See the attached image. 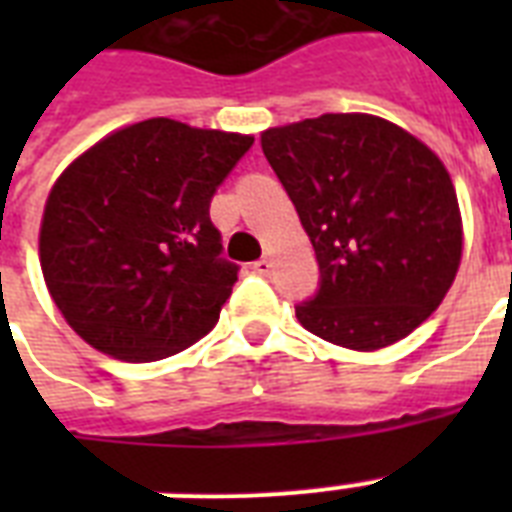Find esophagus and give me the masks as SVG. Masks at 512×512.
<instances>
[{
  "label": "esophagus",
  "instance_id": "1",
  "mask_svg": "<svg viewBox=\"0 0 512 512\" xmlns=\"http://www.w3.org/2000/svg\"><path fill=\"white\" fill-rule=\"evenodd\" d=\"M252 268H255V273H260V276H268V273L273 271V260L271 257H260Z\"/></svg>",
  "mask_w": 512,
  "mask_h": 512
}]
</instances>
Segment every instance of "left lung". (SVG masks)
Returning <instances> with one entry per match:
<instances>
[{
  "label": "left lung",
  "mask_w": 512,
  "mask_h": 512,
  "mask_svg": "<svg viewBox=\"0 0 512 512\" xmlns=\"http://www.w3.org/2000/svg\"><path fill=\"white\" fill-rule=\"evenodd\" d=\"M321 268L297 321L348 350L404 340L436 311L462 260V215L444 162L398 124L324 114L260 135Z\"/></svg>",
  "instance_id": "1"
}]
</instances>
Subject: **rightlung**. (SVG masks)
<instances>
[{"label": "right lung", "instance_id": "1", "mask_svg": "<svg viewBox=\"0 0 512 512\" xmlns=\"http://www.w3.org/2000/svg\"><path fill=\"white\" fill-rule=\"evenodd\" d=\"M252 143L162 116L111 132L60 172L39 263L87 345L146 364L215 327L239 268L220 257L209 201Z\"/></svg>", "mask_w": 512, "mask_h": 512}]
</instances>
